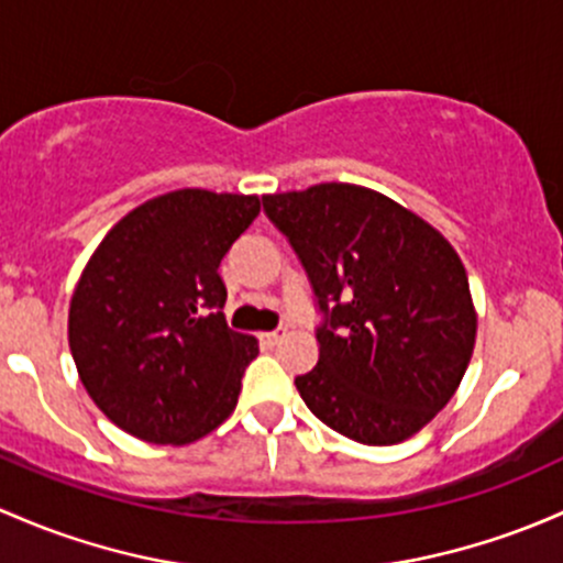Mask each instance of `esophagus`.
Segmentation results:
<instances>
[{"label": "esophagus", "mask_w": 563, "mask_h": 563, "mask_svg": "<svg viewBox=\"0 0 563 563\" xmlns=\"http://www.w3.org/2000/svg\"><path fill=\"white\" fill-rule=\"evenodd\" d=\"M286 336V331L283 329H275V331H264V334H258V342H262V347H275L277 342Z\"/></svg>", "instance_id": "1"}]
</instances>
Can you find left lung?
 <instances>
[{"label":"left lung","instance_id":"obj_1","mask_svg":"<svg viewBox=\"0 0 563 563\" xmlns=\"http://www.w3.org/2000/svg\"><path fill=\"white\" fill-rule=\"evenodd\" d=\"M262 202L323 312L318 364L294 380L305 405L364 445L421 431L451 401L475 347L477 312L459 253L416 212L353 183Z\"/></svg>","mask_w":563,"mask_h":563}]
</instances>
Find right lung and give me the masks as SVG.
Masks as SVG:
<instances>
[{
  "label": "right lung",
  "mask_w": 563,
  "mask_h": 563,
  "mask_svg": "<svg viewBox=\"0 0 563 563\" xmlns=\"http://www.w3.org/2000/svg\"><path fill=\"white\" fill-rule=\"evenodd\" d=\"M258 210V197L180 188L134 207L88 258L69 351L118 429L186 445L234 412L258 342L227 327L218 266Z\"/></svg>",
  "instance_id": "right-lung-1"
}]
</instances>
